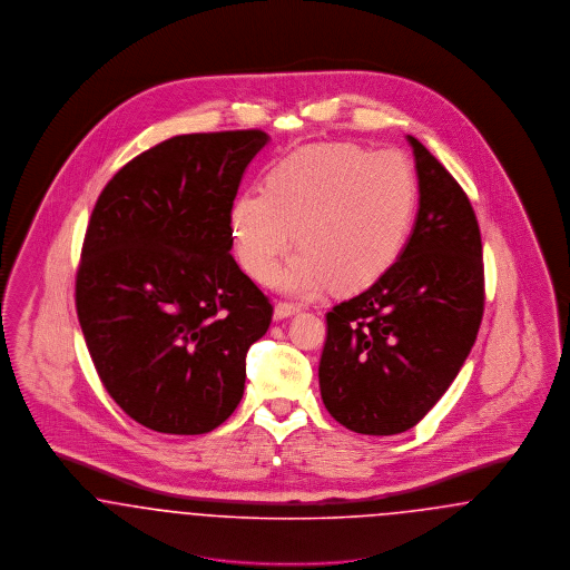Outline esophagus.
<instances>
[{
    "label": "esophagus",
    "instance_id": "esophagus-1",
    "mask_svg": "<svg viewBox=\"0 0 570 570\" xmlns=\"http://www.w3.org/2000/svg\"><path fill=\"white\" fill-rule=\"evenodd\" d=\"M298 305L295 303H286V301H279L277 305H275V309H273V318L275 321H284V318H291V316H295L297 314Z\"/></svg>",
    "mask_w": 570,
    "mask_h": 570
}]
</instances>
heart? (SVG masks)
<instances>
[{"mask_svg":"<svg viewBox=\"0 0 570 570\" xmlns=\"http://www.w3.org/2000/svg\"><path fill=\"white\" fill-rule=\"evenodd\" d=\"M414 203V170L400 151L307 145L275 164L267 190L235 198L228 230L242 267L258 282L272 277L298 235L303 252L277 284L293 295H314L328 284L356 293L400 258Z\"/></svg>","mask_w":570,"mask_h":570,"instance_id":"heart-1","label":"heart"}]
</instances>
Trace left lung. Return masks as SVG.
Returning <instances> with one entry per match:
<instances>
[{"label": "left lung", "mask_w": 570, "mask_h": 570, "mask_svg": "<svg viewBox=\"0 0 570 570\" xmlns=\"http://www.w3.org/2000/svg\"><path fill=\"white\" fill-rule=\"evenodd\" d=\"M419 212L395 265L326 314L318 380L328 414L356 434L414 428L460 374L483 318V245L453 175L406 136Z\"/></svg>", "instance_id": "1"}]
</instances>
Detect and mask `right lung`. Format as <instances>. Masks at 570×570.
Segmentation results:
<instances>
[{"label":"right lung","mask_w":570,"mask_h":570,"mask_svg":"<svg viewBox=\"0 0 570 570\" xmlns=\"http://www.w3.org/2000/svg\"><path fill=\"white\" fill-rule=\"evenodd\" d=\"M263 130L173 136L100 194L77 272V314L96 372L136 423L207 434L244 397L245 354L269 298L230 256L228 216Z\"/></svg>","instance_id":"obj_1"}]
</instances>
